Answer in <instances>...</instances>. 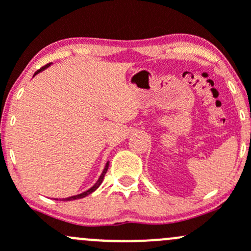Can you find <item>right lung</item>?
<instances>
[{
    "label": "right lung",
    "instance_id": "right-lung-1",
    "mask_svg": "<svg viewBox=\"0 0 251 251\" xmlns=\"http://www.w3.org/2000/svg\"><path fill=\"white\" fill-rule=\"evenodd\" d=\"M48 65H50V64H47V65H45V67H42L41 69H39L37 70L36 73H35V75L36 74H39L40 72H42V70H45L46 69V68H48ZM108 168H109V163H107V165H105V168H104V170H103V173H102V175H100V178H98V181L96 182V184L93 187H91L90 189H88V191H86V192H83V193H81V194H77V196H73V197H69V198H64L63 199V201H75V199H81V198H85V197H87L88 194H91L92 193V192H95L96 189L98 188V187L100 186V183H102V181H103V178H104V176H105V174H107V171H108ZM58 201V199H57Z\"/></svg>",
    "mask_w": 251,
    "mask_h": 251
}]
</instances>
